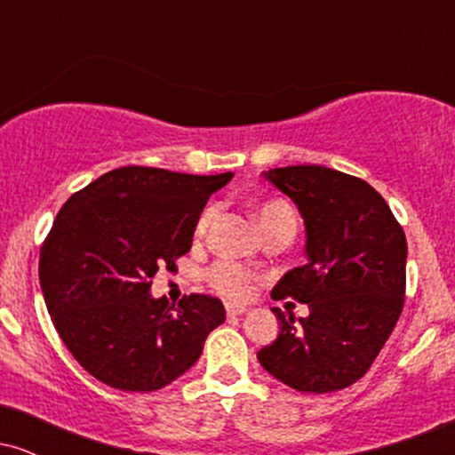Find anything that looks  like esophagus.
Segmentation results:
<instances>
[{
    "label": "esophagus",
    "instance_id": "1",
    "mask_svg": "<svg viewBox=\"0 0 455 455\" xmlns=\"http://www.w3.org/2000/svg\"><path fill=\"white\" fill-rule=\"evenodd\" d=\"M243 312H248V307H245V306L227 304V315H228V316H239V315H243Z\"/></svg>",
    "mask_w": 455,
    "mask_h": 455
}]
</instances>
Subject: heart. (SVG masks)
<instances>
[{
	"mask_svg": "<svg viewBox=\"0 0 455 455\" xmlns=\"http://www.w3.org/2000/svg\"><path fill=\"white\" fill-rule=\"evenodd\" d=\"M254 216H257L260 231H267V228L278 227V224H291V227L297 224L293 207L286 205L284 201L260 203V205L254 207ZM213 218H216V207H207V210L203 212V216L198 218L196 235H205L210 224L213 222ZM210 280L213 289L220 291V293L227 297H235V299L248 297L254 289V274H250V271L243 269L242 265L228 263V260L213 265L210 269Z\"/></svg>",
	"mask_w": 455,
	"mask_h": 455,
	"instance_id": "heart-1",
	"label": "heart"
}]
</instances>
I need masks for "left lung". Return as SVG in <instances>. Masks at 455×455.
<instances>
[{
    "label": "left lung",
    "mask_w": 455,
    "mask_h": 455,
    "mask_svg": "<svg viewBox=\"0 0 455 455\" xmlns=\"http://www.w3.org/2000/svg\"><path fill=\"white\" fill-rule=\"evenodd\" d=\"M271 186L295 203L306 227V259L286 271L274 299L307 304L295 318L274 307L280 331L257 353L274 379L306 394H327L368 372L404 306L406 237L385 198L327 166L269 169Z\"/></svg>",
    "instance_id": "1"
}]
</instances>
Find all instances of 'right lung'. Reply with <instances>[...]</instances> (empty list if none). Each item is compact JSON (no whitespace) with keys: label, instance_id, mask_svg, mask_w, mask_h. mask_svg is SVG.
<instances>
[{"label":"right lung","instance_id":"add662e5","mask_svg":"<svg viewBox=\"0 0 455 455\" xmlns=\"http://www.w3.org/2000/svg\"><path fill=\"white\" fill-rule=\"evenodd\" d=\"M233 173L188 175L122 166L78 190L40 248V289L68 351L92 377L122 391H156L190 370L222 325L220 299L173 306L151 278L192 245L207 198Z\"/></svg>","mask_w":455,"mask_h":455}]
</instances>
